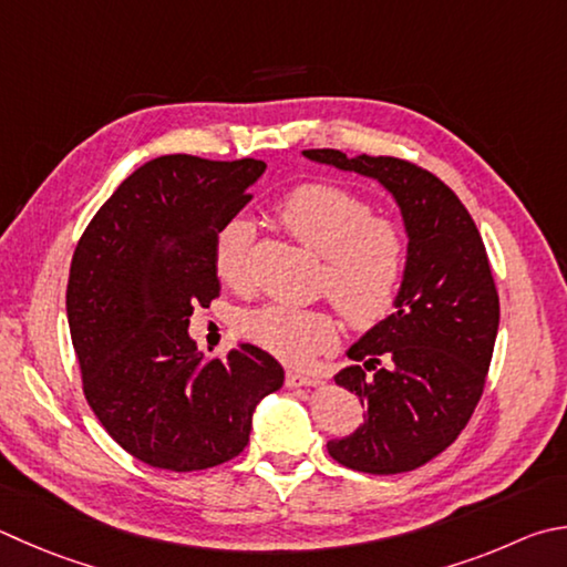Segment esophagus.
<instances>
[{"label":"esophagus","instance_id":"34e87169","mask_svg":"<svg viewBox=\"0 0 567 567\" xmlns=\"http://www.w3.org/2000/svg\"><path fill=\"white\" fill-rule=\"evenodd\" d=\"M285 384L287 386H319L322 384V377L310 374V372H300V369H287Z\"/></svg>","mask_w":567,"mask_h":567}]
</instances>
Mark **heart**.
<instances>
[{"label":"heart","mask_w":567,"mask_h":567,"mask_svg":"<svg viewBox=\"0 0 567 567\" xmlns=\"http://www.w3.org/2000/svg\"><path fill=\"white\" fill-rule=\"evenodd\" d=\"M277 220L307 250L324 257L319 292L329 295L357 329L377 327L396 310L409 270V240L401 225L374 215V205L332 183H310L287 193ZM255 228L235 215L213 238V270L223 285L250 282ZM243 334L287 362H307L339 342V322L329 310L285 302L257 307L243 319Z\"/></svg>","instance_id":"b5f03b06"}]
</instances>
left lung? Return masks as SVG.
Listing matches in <instances>:
<instances>
[{"label": "left lung", "mask_w": 567, "mask_h": 567, "mask_svg": "<svg viewBox=\"0 0 567 567\" xmlns=\"http://www.w3.org/2000/svg\"><path fill=\"white\" fill-rule=\"evenodd\" d=\"M302 153L382 183L409 238L394 315L349 347L357 364L334 377L367 406V419L354 434L327 441V451L377 476L414 471L454 444L486 386L501 317L486 248L456 193L434 173L391 156Z\"/></svg>", "instance_id": "8db88e82"}]
</instances>
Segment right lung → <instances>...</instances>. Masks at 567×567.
<instances>
[{"label":"right lung","mask_w":567,"mask_h":567,"mask_svg":"<svg viewBox=\"0 0 567 567\" xmlns=\"http://www.w3.org/2000/svg\"><path fill=\"white\" fill-rule=\"evenodd\" d=\"M265 163L161 156L101 205L71 257L66 317L84 396L131 456L203 471L248 446L252 411L285 372L240 342L205 362L193 307L220 295L213 238L252 200Z\"/></svg>","instance_id":"obj_1"}]
</instances>
